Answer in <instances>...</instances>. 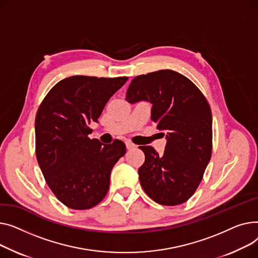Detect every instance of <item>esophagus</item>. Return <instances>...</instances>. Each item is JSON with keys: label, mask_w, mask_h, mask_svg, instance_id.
Segmentation results:
<instances>
[{"label": "esophagus", "mask_w": 258, "mask_h": 258, "mask_svg": "<svg viewBox=\"0 0 258 258\" xmlns=\"http://www.w3.org/2000/svg\"><path fill=\"white\" fill-rule=\"evenodd\" d=\"M126 148L128 150H131V149H134L135 148V145H133L131 142H126Z\"/></svg>", "instance_id": "34e87169"}]
</instances>
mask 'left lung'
<instances>
[{
	"instance_id": "left-lung-1",
	"label": "left lung",
	"mask_w": 258,
	"mask_h": 258,
	"mask_svg": "<svg viewBox=\"0 0 258 258\" xmlns=\"http://www.w3.org/2000/svg\"><path fill=\"white\" fill-rule=\"evenodd\" d=\"M126 100L152 104L151 119L165 132L162 156L153 147H140L146 157L139 169L143 189L161 205L186 202L198 188L213 150V117L206 98L185 76L160 70L135 77Z\"/></svg>"
}]
</instances>
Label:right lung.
Wrapping results in <instances>:
<instances>
[{
    "label": "right lung",
    "instance_id": "obj_1",
    "mask_svg": "<svg viewBox=\"0 0 258 258\" xmlns=\"http://www.w3.org/2000/svg\"><path fill=\"white\" fill-rule=\"evenodd\" d=\"M127 80L72 76L52 87L37 110L39 168L56 198L72 209H89L104 199L113 165L126 153L122 141L105 145L90 140L88 125L98 122L106 103Z\"/></svg>",
    "mask_w": 258,
    "mask_h": 258
}]
</instances>
